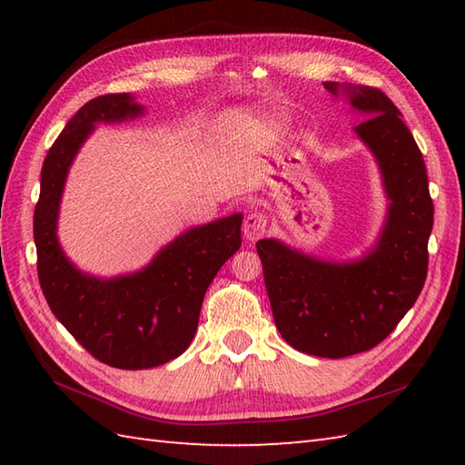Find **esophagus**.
I'll return each mask as SVG.
<instances>
[{
    "label": "esophagus",
    "mask_w": 465,
    "mask_h": 465,
    "mask_svg": "<svg viewBox=\"0 0 465 465\" xmlns=\"http://www.w3.org/2000/svg\"><path fill=\"white\" fill-rule=\"evenodd\" d=\"M265 232H268V217L260 212L245 215V220H243L245 240H250V242L260 240V238H263Z\"/></svg>",
    "instance_id": "34e87169"
}]
</instances>
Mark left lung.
<instances>
[{"mask_svg":"<svg viewBox=\"0 0 465 465\" xmlns=\"http://www.w3.org/2000/svg\"><path fill=\"white\" fill-rule=\"evenodd\" d=\"M323 87L333 95L343 90L368 117L355 134L378 160L391 202L380 242L350 263L315 260L278 240L255 248L282 338L298 351L338 360L375 348L416 303L428 275L433 202L420 147L390 97L368 85Z\"/></svg>","mask_w":465,"mask_h":465,"instance_id":"left-lung-1","label":"left lung"}]
</instances>
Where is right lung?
Here are the masks:
<instances>
[{"mask_svg": "<svg viewBox=\"0 0 465 465\" xmlns=\"http://www.w3.org/2000/svg\"><path fill=\"white\" fill-rule=\"evenodd\" d=\"M142 114L130 94L100 95L80 107L45 155L34 213L37 278L49 310L95 360L120 370L155 368L190 348L205 290L242 245L243 215L233 213L192 227L147 268L122 278H94L65 258L55 227L69 165L95 124Z\"/></svg>", "mask_w": 465, "mask_h": 465, "instance_id": "add662e5", "label": "right lung"}]
</instances>
